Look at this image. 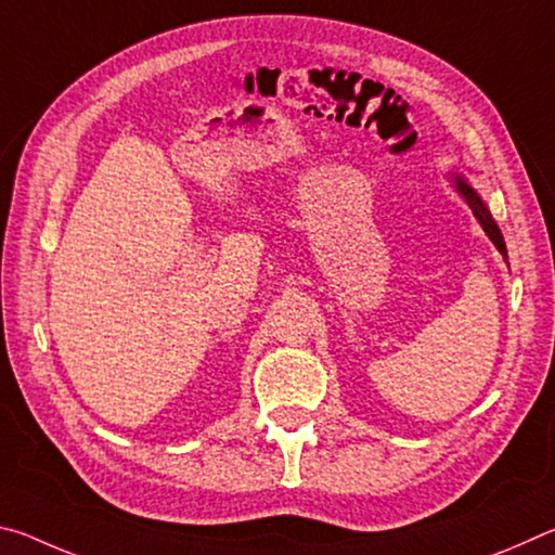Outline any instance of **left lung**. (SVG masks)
<instances>
[{"mask_svg":"<svg viewBox=\"0 0 555 555\" xmlns=\"http://www.w3.org/2000/svg\"><path fill=\"white\" fill-rule=\"evenodd\" d=\"M450 181H453V188L457 191L460 198H463L467 203V208L473 210L475 220L482 224V230L487 232V237H490L494 247L502 251V257H506V244H504L502 232H500V228H496L492 212H490V208H487V203L480 198V193H477L475 188L467 183V178L460 176V173H450Z\"/></svg>","mask_w":555,"mask_h":555,"instance_id":"left-lung-1","label":"left lung"}]
</instances>
